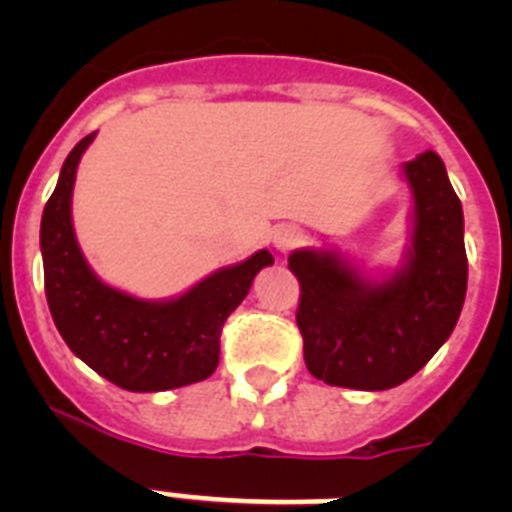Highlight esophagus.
<instances>
[{
	"mask_svg": "<svg viewBox=\"0 0 512 512\" xmlns=\"http://www.w3.org/2000/svg\"><path fill=\"white\" fill-rule=\"evenodd\" d=\"M302 241H305V233H302L297 225H279V228L274 230V235H271V243H274V248H277L279 253L295 251Z\"/></svg>",
	"mask_w": 512,
	"mask_h": 512,
	"instance_id": "esophagus-1",
	"label": "esophagus"
}]
</instances>
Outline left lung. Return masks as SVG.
Here are the masks:
<instances>
[{"instance_id": "1", "label": "left lung", "mask_w": 512, "mask_h": 512, "mask_svg": "<svg viewBox=\"0 0 512 512\" xmlns=\"http://www.w3.org/2000/svg\"><path fill=\"white\" fill-rule=\"evenodd\" d=\"M402 174L413 235L400 269L369 279L338 251L289 256L307 372L333 387L377 392L408 382L451 336L467 297L464 212L441 156L420 153Z\"/></svg>"}]
</instances>
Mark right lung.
I'll return each mask as SVG.
<instances>
[{"mask_svg":"<svg viewBox=\"0 0 512 512\" xmlns=\"http://www.w3.org/2000/svg\"><path fill=\"white\" fill-rule=\"evenodd\" d=\"M81 138L40 220L45 297L66 346L104 379L130 392H164L202 382L220 361V333L253 277L274 264L269 251L225 266L174 300H138L104 284L87 264L74 223L76 166L94 140Z\"/></svg>","mask_w":512,"mask_h":512,"instance_id":"obj_1","label":"right lung"}]
</instances>
